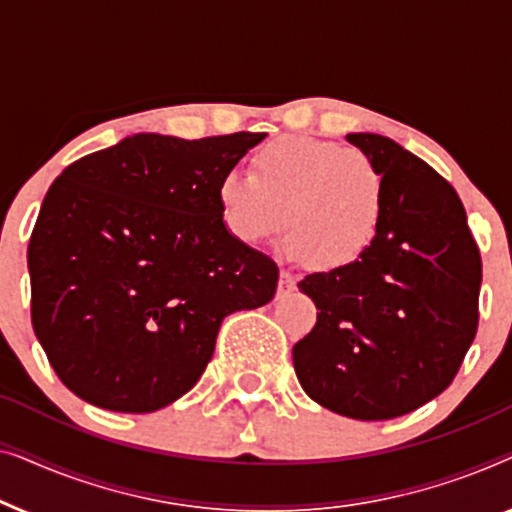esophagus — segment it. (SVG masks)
<instances>
[{
    "label": "esophagus",
    "mask_w": 512,
    "mask_h": 512,
    "mask_svg": "<svg viewBox=\"0 0 512 512\" xmlns=\"http://www.w3.org/2000/svg\"><path fill=\"white\" fill-rule=\"evenodd\" d=\"M293 289H296V277L289 270L279 272V293H291Z\"/></svg>",
    "instance_id": "1"
}]
</instances>
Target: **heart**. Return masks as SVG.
Returning a JSON list of instances; mask_svg holds the SVG:
<instances>
[{
	"label": "heart",
	"mask_w": 512,
	"mask_h": 512,
	"mask_svg": "<svg viewBox=\"0 0 512 512\" xmlns=\"http://www.w3.org/2000/svg\"><path fill=\"white\" fill-rule=\"evenodd\" d=\"M223 226L256 247L291 230L289 258H317L324 270L359 261L380 233L384 184L361 153L310 137L277 139L256 153L254 174L226 172L219 181Z\"/></svg>",
	"instance_id": "heart-1"
}]
</instances>
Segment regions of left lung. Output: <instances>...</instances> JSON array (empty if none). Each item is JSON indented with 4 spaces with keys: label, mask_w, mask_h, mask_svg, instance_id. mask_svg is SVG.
Here are the masks:
<instances>
[{
    "label": "left lung",
    "mask_w": 512,
    "mask_h": 512,
    "mask_svg": "<svg viewBox=\"0 0 512 512\" xmlns=\"http://www.w3.org/2000/svg\"><path fill=\"white\" fill-rule=\"evenodd\" d=\"M347 142L382 177V226L359 261L298 282L319 312L293 368L312 401L377 422L450 387L478 331L482 261L457 191L431 165L382 135Z\"/></svg>",
    "instance_id": "left-lung-1"
}]
</instances>
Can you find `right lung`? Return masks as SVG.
Returning <instances> with one entry per match:
<instances>
[{
    "label": "right lung",
    "instance_id": "1",
    "mask_svg": "<svg viewBox=\"0 0 512 512\" xmlns=\"http://www.w3.org/2000/svg\"><path fill=\"white\" fill-rule=\"evenodd\" d=\"M265 132L125 137L65 167L34 223L32 326L83 401L153 412L191 391L221 321L275 298L277 263L223 226L219 181Z\"/></svg>",
    "mask_w": 512,
    "mask_h": 512
}]
</instances>
